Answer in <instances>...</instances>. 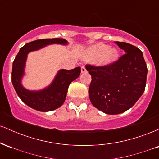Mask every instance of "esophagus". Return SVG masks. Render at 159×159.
Returning a JSON list of instances; mask_svg holds the SVG:
<instances>
[{"label": "esophagus", "mask_w": 159, "mask_h": 159, "mask_svg": "<svg viewBox=\"0 0 159 159\" xmlns=\"http://www.w3.org/2000/svg\"><path fill=\"white\" fill-rule=\"evenodd\" d=\"M85 72H87V69H86L85 66H81V73H85Z\"/></svg>", "instance_id": "obj_1"}]
</instances>
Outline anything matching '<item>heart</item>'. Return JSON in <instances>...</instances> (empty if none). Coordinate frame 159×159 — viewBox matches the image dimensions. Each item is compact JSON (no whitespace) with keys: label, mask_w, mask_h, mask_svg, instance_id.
Listing matches in <instances>:
<instances>
[{"label":"heart","mask_w":159,"mask_h":159,"mask_svg":"<svg viewBox=\"0 0 159 159\" xmlns=\"http://www.w3.org/2000/svg\"><path fill=\"white\" fill-rule=\"evenodd\" d=\"M85 58L92 61L100 59L104 65H109L114 63L119 57V52L115 48H109V45L98 43L93 45L85 52Z\"/></svg>","instance_id":"obj_1"}]
</instances>
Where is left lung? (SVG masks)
I'll use <instances>...</instances> for the list:
<instances>
[{
	"mask_svg": "<svg viewBox=\"0 0 159 159\" xmlns=\"http://www.w3.org/2000/svg\"><path fill=\"white\" fill-rule=\"evenodd\" d=\"M125 54L113 64L103 67L86 66L92 77L89 97L98 110L119 114L131 108L143 93L147 67L139 48L116 42Z\"/></svg>",
	"mask_w": 159,
	"mask_h": 159,
	"instance_id": "1",
	"label": "left lung"
}]
</instances>
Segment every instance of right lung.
<instances>
[{"label": "right lung", "mask_w": 159, "mask_h": 159, "mask_svg": "<svg viewBox=\"0 0 159 159\" xmlns=\"http://www.w3.org/2000/svg\"><path fill=\"white\" fill-rule=\"evenodd\" d=\"M54 44L67 45L69 43L61 38L30 42L20 48L12 63V83L18 96L27 106L42 112L52 111L61 107L66 97L69 84L79 77L81 73L79 66L71 70L60 69L52 83L41 90H30L24 87L21 82L25 75V66L29 53Z\"/></svg>", "instance_id": "1"}]
</instances>
